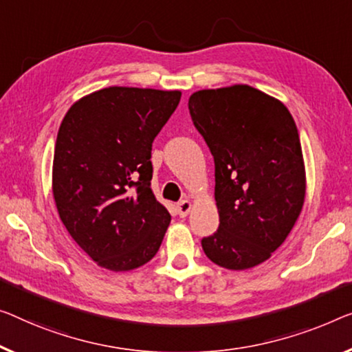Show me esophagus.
I'll return each instance as SVG.
<instances>
[{
    "mask_svg": "<svg viewBox=\"0 0 352 352\" xmlns=\"http://www.w3.org/2000/svg\"><path fill=\"white\" fill-rule=\"evenodd\" d=\"M191 208H192V204L190 202V201H182V202H178V206H177V212H178V214H180V217L183 218V217H186L188 213L191 212Z\"/></svg>",
    "mask_w": 352,
    "mask_h": 352,
    "instance_id": "34e87169",
    "label": "esophagus"
}]
</instances>
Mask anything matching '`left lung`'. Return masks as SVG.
<instances>
[{
  "label": "left lung",
  "instance_id": "1",
  "mask_svg": "<svg viewBox=\"0 0 352 352\" xmlns=\"http://www.w3.org/2000/svg\"><path fill=\"white\" fill-rule=\"evenodd\" d=\"M192 123L214 160L219 228L202 239L229 270L259 265L285 242L305 201V164L285 104L250 85L192 93Z\"/></svg>",
  "mask_w": 352,
  "mask_h": 352
}]
</instances>
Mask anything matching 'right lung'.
I'll return each instance as SVG.
<instances>
[{
  "label": "right lung",
  "instance_id": "obj_1",
  "mask_svg": "<svg viewBox=\"0 0 352 352\" xmlns=\"http://www.w3.org/2000/svg\"><path fill=\"white\" fill-rule=\"evenodd\" d=\"M182 93L109 87L67 110L58 129L52 190L76 243L112 272L144 265L170 223L150 188L151 144Z\"/></svg>",
  "mask_w": 352,
  "mask_h": 352
}]
</instances>
